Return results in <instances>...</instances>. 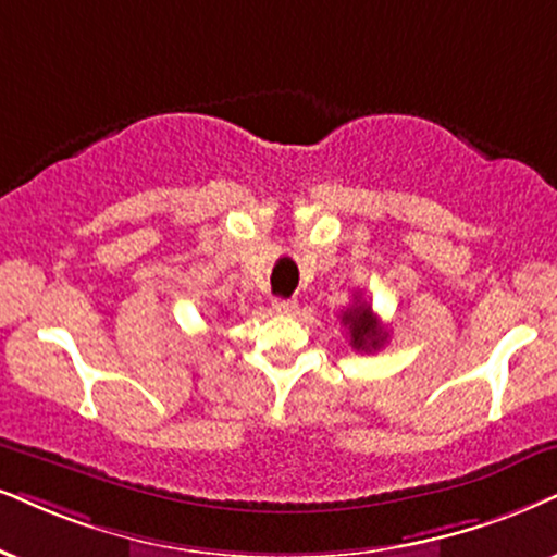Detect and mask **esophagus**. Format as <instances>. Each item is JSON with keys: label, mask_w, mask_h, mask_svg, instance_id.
Wrapping results in <instances>:
<instances>
[{"label": "esophagus", "mask_w": 557, "mask_h": 557, "mask_svg": "<svg viewBox=\"0 0 557 557\" xmlns=\"http://www.w3.org/2000/svg\"><path fill=\"white\" fill-rule=\"evenodd\" d=\"M297 310H299L297 299H276V301H273V312H276V314H294Z\"/></svg>", "instance_id": "34e87169"}]
</instances>
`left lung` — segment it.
Listing matches in <instances>:
<instances>
[{"label": "left lung", "mask_w": 557, "mask_h": 557, "mask_svg": "<svg viewBox=\"0 0 557 557\" xmlns=\"http://www.w3.org/2000/svg\"><path fill=\"white\" fill-rule=\"evenodd\" d=\"M356 301L343 312V325L348 327V335H351V346L356 351H380L387 341V331L380 325L376 314L372 312V307L367 301H361V297H354Z\"/></svg>", "instance_id": "obj_1"}]
</instances>
